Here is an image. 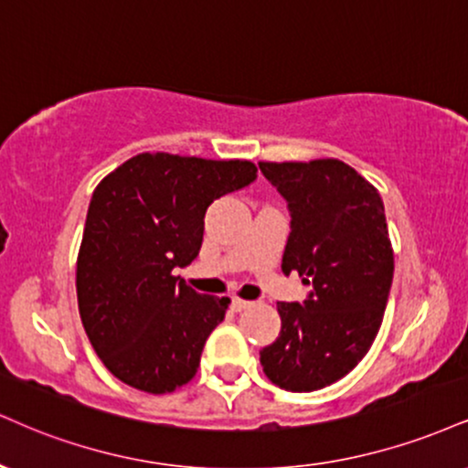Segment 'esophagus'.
I'll return each instance as SVG.
<instances>
[{
    "mask_svg": "<svg viewBox=\"0 0 468 468\" xmlns=\"http://www.w3.org/2000/svg\"><path fill=\"white\" fill-rule=\"evenodd\" d=\"M246 307H250L249 301H241V298H230V309H233V312H244Z\"/></svg>",
    "mask_w": 468,
    "mask_h": 468,
    "instance_id": "esophagus-1",
    "label": "esophagus"
}]
</instances>
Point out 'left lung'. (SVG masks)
<instances>
[{
    "label": "left lung",
    "mask_w": 468,
    "mask_h": 468,
    "mask_svg": "<svg viewBox=\"0 0 468 468\" xmlns=\"http://www.w3.org/2000/svg\"><path fill=\"white\" fill-rule=\"evenodd\" d=\"M288 202L281 270L309 294L277 303L279 337L259 351L263 373L290 392L335 384L368 353L390 296L395 257L379 191L346 163H259Z\"/></svg>",
    "instance_id": "obj_1"
}]
</instances>
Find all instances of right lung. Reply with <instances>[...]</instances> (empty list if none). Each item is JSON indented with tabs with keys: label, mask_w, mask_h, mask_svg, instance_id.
I'll return each mask as SVG.
<instances>
[{
	"label": "right lung",
	"mask_w": 468,
	"mask_h": 468,
	"mask_svg": "<svg viewBox=\"0 0 468 468\" xmlns=\"http://www.w3.org/2000/svg\"><path fill=\"white\" fill-rule=\"evenodd\" d=\"M250 161L144 152L93 191L78 255V309L111 375L163 395L196 375L229 298L198 294L174 270L198 257L213 200L249 187Z\"/></svg>",
	"instance_id": "right-lung-1"
}]
</instances>
